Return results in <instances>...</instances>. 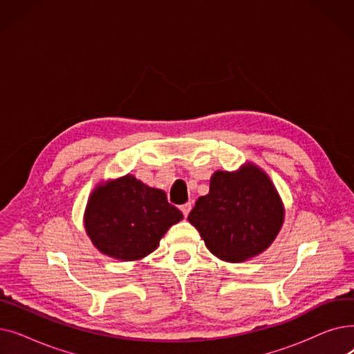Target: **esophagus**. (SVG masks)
<instances>
[{"instance_id":"obj_1","label":"esophagus","mask_w":354,"mask_h":354,"mask_svg":"<svg viewBox=\"0 0 354 354\" xmlns=\"http://www.w3.org/2000/svg\"><path fill=\"white\" fill-rule=\"evenodd\" d=\"M191 209H192V205H191V202H187V203H183V205L180 207V211L183 212V216H185V218H187V216L189 215Z\"/></svg>"}]
</instances>
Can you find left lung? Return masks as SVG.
<instances>
[{"label":"left lung","instance_id":"8db88e82","mask_svg":"<svg viewBox=\"0 0 354 354\" xmlns=\"http://www.w3.org/2000/svg\"><path fill=\"white\" fill-rule=\"evenodd\" d=\"M283 199L270 176L252 162L234 172L216 171L188 221L222 261L244 263L264 252L280 232Z\"/></svg>","mask_w":354,"mask_h":354}]
</instances>
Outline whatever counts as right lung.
<instances>
[{"label":"right lung","mask_w":354,"mask_h":354,"mask_svg":"<svg viewBox=\"0 0 354 354\" xmlns=\"http://www.w3.org/2000/svg\"><path fill=\"white\" fill-rule=\"evenodd\" d=\"M183 218L162 189L133 175L99 183L87 201L83 222L91 244L120 261H139Z\"/></svg>","instance_id":"add662e5"}]
</instances>
